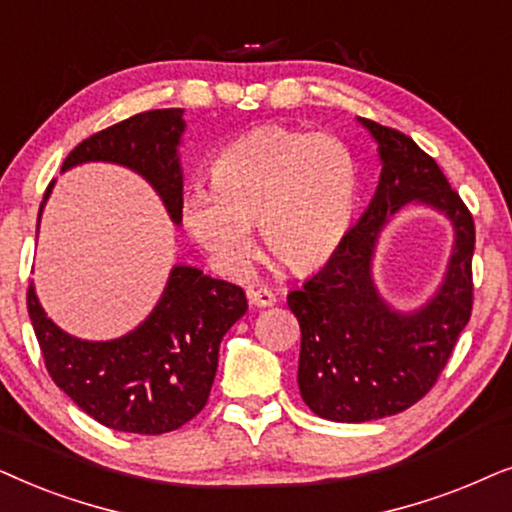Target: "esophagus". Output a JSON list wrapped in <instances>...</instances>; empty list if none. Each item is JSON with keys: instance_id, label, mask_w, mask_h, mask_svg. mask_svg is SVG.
Segmentation results:
<instances>
[{"instance_id": "34e87169", "label": "esophagus", "mask_w": 512, "mask_h": 512, "mask_svg": "<svg viewBox=\"0 0 512 512\" xmlns=\"http://www.w3.org/2000/svg\"><path fill=\"white\" fill-rule=\"evenodd\" d=\"M248 302L252 306H274L276 304V295L269 288H257V290H248Z\"/></svg>"}]
</instances>
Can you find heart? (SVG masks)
Listing matches in <instances>:
<instances>
[{
	"instance_id": "b5f03b06",
	"label": "heart",
	"mask_w": 512,
	"mask_h": 512,
	"mask_svg": "<svg viewBox=\"0 0 512 512\" xmlns=\"http://www.w3.org/2000/svg\"><path fill=\"white\" fill-rule=\"evenodd\" d=\"M358 203V161L330 133L257 128L224 149L213 185H194L182 220L196 243L227 274L252 255V227L290 269L306 271L335 255Z\"/></svg>"
}]
</instances>
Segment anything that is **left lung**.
<instances>
[{
  "instance_id": "obj_1",
  "label": "left lung",
  "mask_w": 512,
  "mask_h": 512,
  "mask_svg": "<svg viewBox=\"0 0 512 512\" xmlns=\"http://www.w3.org/2000/svg\"><path fill=\"white\" fill-rule=\"evenodd\" d=\"M358 124L377 142V192L335 255L288 295L302 327L299 393L313 414L339 424L391 417L424 398L473 309L468 208L412 138L370 119ZM405 205L428 207L453 224L443 281L414 310L393 307L373 281L380 234Z\"/></svg>"
}]
</instances>
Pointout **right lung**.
I'll return each mask as SVG.
<instances>
[{
  "instance_id": "add662e5",
  "label": "right lung",
  "mask_w": 512,
  "mask_h": 512,
  "mask_svg": "<svg viewBox=\"0 0 512 512\" xmlns=\"http://www.w3.org/2000/svg\"><path fill=\"white\" fill-rule=\"evenodd\" d=\"M185 109H152L91 135L67 154L60 173L84 163H114L140 175L159 194L175 227L182 224L180 145ZM46 189V201L53 192ZM248 311L243 290L189 264L170 269L149 316L126 335L93 342L46 316L34 283L27 313L46 370L72 403L112 431L159 435L194 419L208 403L220 342Z\"/></svg>"
}]
</instances>
